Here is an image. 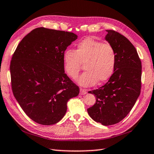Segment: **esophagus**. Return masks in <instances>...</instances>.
<instances>
[{
    "label": "esophagus",
    "mask_w": 154,
    "mask_h": 154,
    "mask_svg": "<svg viewBox=\"0 0 154 154\" xmlns=\"http://www.w3.org/2000/svg\"><path fill=\"white\" fill-rule=\"evenodd\" d=\"M87 92V89H82V88L80 89V95H85V94H86Z\"/></svg>",
    "instance_id": "1"
}]
</instances>
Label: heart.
<instances>
[{
  "mask_svg": "<svg viewBox=\"0 0 154 154\" xmlns=\"http://www.w3.org/2000/svg\"><path fill=\"white\" fill-rule=\"evenodd\" d=\"M63 68L72 79H76L84 64L85 72L77 79L81 86L91 87L98 81H107L115 70L117 53L109 43L87 38L77 45L76 50L67 49L63 57Z\"/></svg>",
  "mask_w": 154,
  "mask_h": 154,
  "instance_id": "obj_1",
  "label": "heart"
}]
</instances>
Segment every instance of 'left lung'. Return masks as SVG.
<instances>
[{"label":"left lung","mask_w":154,"mask_h":154,"mask_svg":"<svg viewBox=\"0 0 154 154\" xmlns=\"http://www.w3.org/2000/svg\"><path fill=\"white\" fill-rule=\"evenodd\" d=\"M106 31L105 40L117 53L115 70L104 85L89 91L95 96L96 101L87 112L96 122L110 125L127 116L140 95L141 62L135 47L127 38L113 30Z\"/></svg>","instance_id":"obj_1"}]
</instances>
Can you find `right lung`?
<instances>
[{"instance_id": "right-lung-1", "label": "right lung", "mask_w": 154, "mask_h": 154, "mask_svg": "<svg viewBox=\"0 0 154 154\" xmlns=\"http://www.w3.org/2000/svg\"><path fill=\"white\" fill-rule=\"evenodd\" d=\"M77 38L73 32L44 27L27 34L18 45L10 65L13 95L25 113L41 125L59 122L67 101L79 88L63 68L67 47Z\"/></svg>"}]
</instances>
